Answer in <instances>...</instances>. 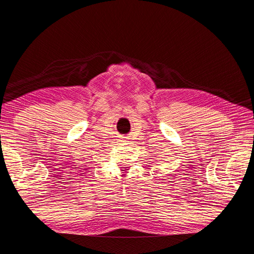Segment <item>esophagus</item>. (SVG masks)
Listing matches in <instances>:
<instances>
[{"instance_id": "obj_1", "label": "esophagus", "mask_w": 254, "mask_h": 254, "mask_svg": "<svg viewBox=\"0 0 254 254\" xmlns=\"http://www.w3.org/2000/svg\"><path fill=\"white\" fill-rule=\"evenodd\" d=\"M122 142H127V139H126V137H123V139H122Z\"/></svg>"}]
</instances>
